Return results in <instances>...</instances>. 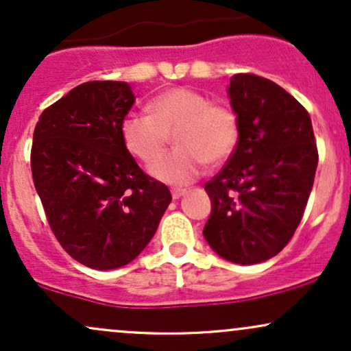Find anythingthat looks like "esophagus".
<instances>
[{
	"label": "esophagus",
	"mask_w": 351,
	"mask_h": 351,
	"mask_svg": "<svg viewBox=\"0 0 351 351\" xmlns=\"http://www.w3.org/2000/svg\"><path fill=\"white\" fill-rule=\"evenodd\" d=\"M186 195V189H183V188H173L171 189V198L173 199H180L181 196H184Z\"/></svg>",
	"instance_id": "esophagus-1"
}]
</instances>
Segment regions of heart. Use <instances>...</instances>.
<instances>
[{
    "instance_id": "heart-1",
    "label": "heart",
    "mask_w": 351,
    "mask_h": 351,
    "mask_svg": "<svg viewBox=\"0 0 351 351\" xmlns=\"http://www.w3.org/2000/svg\"><path fill=\"white\" fill-rule=\"evenodd\" d=\"M148 112L125 115L120 132L127 150L143 163L155 162L175 134L178 147L150 170L165 183H191L208 162L223 163L234 152L239 138L236 112L224 104L211 102L198 90L168 88L150 100Z\"/></svg>"
}]
</instances>
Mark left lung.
<instances>
[{
	"mask_svg": "<svg viewBox=\"0 0 351 351\" xmlns=\"http://www.w3.org/2000/svg\"><path fill=\"white\" fill-rule=\"evenodd\" d=\"M228 92L239 140L223 170L204 184L211 215L203 234L229 263L257 264L277 256L300 224L317 143L308 112L272 80L236 74Z\"/></svg>",
	"mask_w": 351,
	"mask_h": 351,
	"instance_id": "obj_1",
	"label": "left lung"
}]
</instances>
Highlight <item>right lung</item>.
<instances>
[{
    "label": "right lung",
    "instance_id": "1",
    "mask_svg": "<svg viewBox=\"0 0 351 351\" xmlns=\"http://www.w3.org/2000/svg\"><path fill=\"white\" fill-rule=\"evenodd\" d=\"M134 102L127 82L92 80L47 107L34 128L31 171L51 231L71 257L99 271L132 263L171 201L122 140Z\"/></svg>",
    "mask_w": 351,
    "mask_h": 351
}]
</instances>
